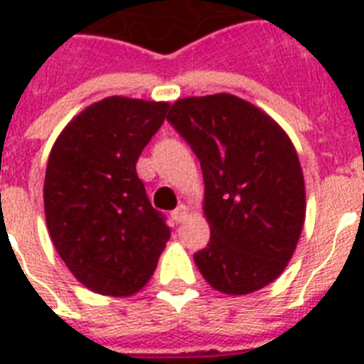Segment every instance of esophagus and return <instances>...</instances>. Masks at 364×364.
<instances>
[{
	"label": "esophagus",
	"instance_id": "34e87169",
	"mask_svg": "<svg viewBox=\"0 0 364 364\" xmlns=\"http://www.w3.org/2000/svg\"><path fill=\"white\" fill-rule=\"evenodd\" d=\"M188 217V208L187 205H179L177 210L171 211V219L176 223H183Z\"/></svg>",
	"mask_w": 364,
	"mask_h": 364
}]
</instances>
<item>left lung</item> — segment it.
Listing matches in <instances>:
<instances>
[{
    "instance_id": "1",
    "label": "left lung",
    "mask_w": 364,
    "mask_h": 364,
    "mask_svg": "<svg viewBox=\"0 0 364 364\" xmlns=\"http://www.w3.org/2000/svg\"><path fill=\"white\" fill-rule=\"evenodd\" d=\"M168 121L198 156L208 247L194 255L219 293L270 285L293 257L306 219V187L291 137L268 113L234 94L177 100Z\"/></svg>"
}]
</instances>
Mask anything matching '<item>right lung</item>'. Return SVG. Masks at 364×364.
Segmentation results:
<instances>
[{"label":"right lung","instance_id":"right-lung-1","mask_svg":"<svg viewBox=\"0 0 364 364\" xmlns=\"http://www.w3.org/2000/svg\"><path fill=\"white\" fill-rule=\"evenodd\" d=\"M168 107L109 96L73 117L50 149L43 185L48 234L92 293L124 299L141 291L170 240L136 171Z\"/></svg>","mask_w":364,"mask_h":364}]
</instances>
